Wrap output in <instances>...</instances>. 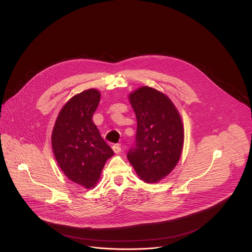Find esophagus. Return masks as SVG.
<instances>
[{
    "mask_svg": "<svg viewBox=\"0 0 252 252\" xmlns=\"http://www.w3.org/2000/svg\"><path fill=\"white\" fill-rule=\"evenodd\" d=\"M112 150L115 154H118L121 151V147L119 145H112Z\"/></svg>",
    "mask_w": 252,
    "mask_h": 252,
    "instance_id": "34e87169",
    "label": "esophagus"
}]
</instances>
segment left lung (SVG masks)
<instances>
[{
    "label": "left lung",
    "mask_w": 252,
    "mask_h": 252,
    "mask_svg": "<svg viewBox=\"0 0 252 252\" xmlns=\"http://www.w3.org/2000/svg\"><path fill=\"white\" fill-rule=\"evenodd\" d=\"M129 101L138 127L127 158L141 180L157 183L180 161L184 143L180 112L168 96L148 86L132 92Z\"/></svg>",
    "instance_id": "1"
}]
</instances>
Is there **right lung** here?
Here are the masks:
<instances>
[{
    "instance_id": "add662e5",
    "label": "right lung",
    "mask_w": 252,
    "mask_h": 252,
    "mask_svg": "<svg viewBox=\"0 0 252 252\" xmlns=\"http://www.w3.org/2000/svg\"><path fill=\"white\" fill-rule=\"evenodd\" d=\"M100 98L94 88L74 95L61 108L51 135L59 167L69 180L86 189L97 184L107 160L114 154L92 120Z\"/></svg>"
}]
</instances>
